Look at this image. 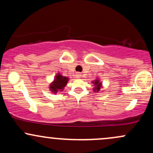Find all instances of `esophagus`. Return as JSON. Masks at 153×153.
<instances>
[{"instance_id":"obj_1","label":"esophagus","mask_w":153,"mask_h":153,"mask_svg":"<svg viewBox=\"0 0 153 153\" xmlns=\"http://www.w3.org/2000/svg\"><path fill=\"white\" fill-rule=\"evenodd\" d=\"M80 77H81V75H80V73H77V74H76V78H80Z\"/></svg>"}]
</instances>
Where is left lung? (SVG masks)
Returning a JSON list of instances; mask_svg holds the SVG:
<instances>
[{"mask_svg": "<svg viewBox=\"0 0 153 153\" xmlns=\"http://www.w3.org/2000/svg\"><path fill=\"white\" fill-rule=\"evenodd\" d=\"M93 83L94 84L95 87L94 88V91L95 92H99V91L101 90V82H100V80L99 79H96L94 81H93Z\"/></svg>", "mask_w": 153, "mask_h": 153, "instance_id": "obj_1", "label": "left lung"}]
</instances>
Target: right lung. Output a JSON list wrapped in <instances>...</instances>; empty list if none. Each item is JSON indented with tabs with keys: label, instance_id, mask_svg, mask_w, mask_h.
<instances>
[{
	"label": "right lung",
	"instance_id": "right-lung-1",
	"mask_svg": "<svg viewBox=\"0 0 153 153\" xmlns=\"http://www.w3.org/2000/svg\"><path fill=\"white\" fill-rule=\"evenodd\" d=\"M69 78L57 73L54 78V81L50 84V88L53 94H57L58 91H62L68 83Z\"/></svg>",
	"mask_w": 153,
	"mask_h": 153
}]
</instances>
